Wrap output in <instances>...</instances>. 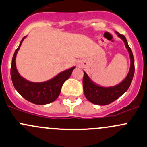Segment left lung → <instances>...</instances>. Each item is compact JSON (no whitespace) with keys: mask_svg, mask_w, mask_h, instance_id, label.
I'll return each mask as SVG.
<instances>
[{"mask_svg":"<svg viewBox=\"0 0 147 147\" xmlns=\"http://www.w3.org/2000/svg\"><path fill=\"white\" fill-rule=\"evenodd\" d=\"M119 38H121L125 43L126 49H127L128 53L130 58V68L126 78L118 84L113 86H102L94 82L87 74L84 72L83 77V89H84V96L88 101L94 104L97 105H108L112 103L120 96H121L125 92H127L128 88L130 86L135 73V60H134L133 54L132 50L127 44V41L124 35L120 34L118 32H115Z\"/></svg>","mask_w":147,"mask_h":147,"instance_id":"obj_1","label":"left lung"}]
</instances>
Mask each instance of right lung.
Wrapping results in <instances>:
<instances>
[{"mask_svg":"<svg viewBox=\"0 0 147 147\" xmlns=\"http://www.w3.org/2000/svg\"><path fill=\"white\" fill-rule=\"evenodd\" d=\"M26 36L22 39L18 49L15 50L12 60L10 75L12 84L22 96L27 101L37 105H45L52 103L61 93L63 83L69 79L75 67L63 71L51 80L42 82H32L20 75L16 67V55L22 43Z\"/></svg>","mask_w":147,"mask_h":147,"instance_id":"right-lung-1","label":"right lung"}]
</instances>
